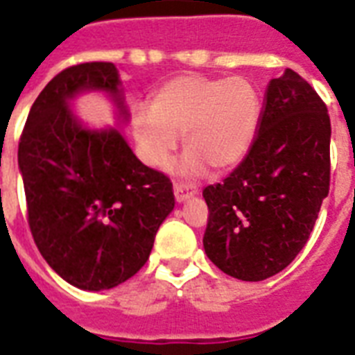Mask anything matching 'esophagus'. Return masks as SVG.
<instances>
[{"mask_svg":"<svg viewBox=\"0 0 355 355\" xmlns=\"http://www.w3.org/2000/svg\"><path fill=\"white\" fill-rule=\"evenodd\" d=\"M197 193H199V189H197V186H193V184H175V199H177V202H186V200L195 197Z\"/></svg>","mask_w":355,"mask_h":355,"instance_id":"34e87169","label":"esophagus"}]
</instances>
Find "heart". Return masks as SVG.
<instances>
[{"label":"heart","instance_id":"obj_1","mask_svg":"<svg viewBox=\"0 0 355 355\" xmlns=\"http://www.w3.org/2000/svg\"><path fill=\"white\" fill-rule=\"evenodd\" d=\"M259 125V96L243 77L180 75L162 86L150 108H138L132 132L144 160L164 167L180 134L189 149L178 162L182 175H200L210 164L217 171L237 166L250 150Z\"/></svg>","mask_w":355,"mask_h":355}]
</instances>
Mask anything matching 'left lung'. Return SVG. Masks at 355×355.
Wrapping results in <instances>:
<instances>
[{
    "label": "left lung",
    "mask_w": 355,
    "mask_h": 355,
    "mask_svg": "<svg viewBox=\"0 0 355 355\" xmlns=\"http://www.w3.org/2000/svg\"><path fill=\"white\" fill-rule=\"evenodd\" d=\"M328 108L297 71L270 79L254 144L208 205L206 256L228 276L259 282L297 258L330 189Z\"/></svg>",
    "instance_id": "8db88e82"
}]
</instances>
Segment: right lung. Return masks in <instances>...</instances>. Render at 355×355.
<instances>
[{
  "instance_id": "right-lung-1",
  "label": "right lung",
  "mask_w": 355,
  "mask_h": 355,
  "mask_svg": "<svg viewBox=\"0 0 355 355\" xmlns=\"http://www.w3.org/2000/svg\"><path fill=\"white\" fill-rule=\"evenodd\" d=\"M110 99L116 123L130 114L112 62H86L53 77L19 138L31 234L49 267L71 286L103 291L134 276L175 208L173 184L136 158L121 130L88 127L73 110L83 94Z\"/></svg>"
}]
</instances>
